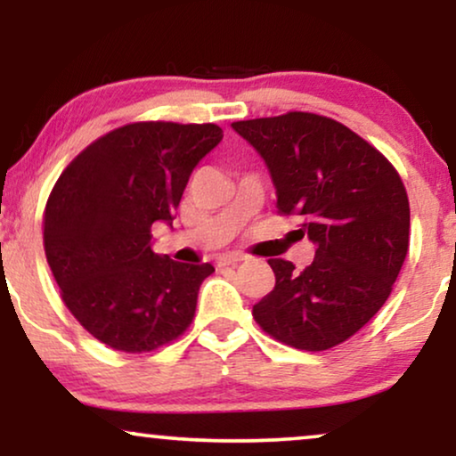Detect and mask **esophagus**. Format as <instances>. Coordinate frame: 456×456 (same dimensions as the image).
Listing matches in <instances>:
<instances>
[{
  "instance_id": "esophagus-1",
  "label": "esophagus",
  "mask_w": 456,
  "mask_h": 456,
  "mask_svg": "<svg viewBox=\"0 0 456 456\" xmlns=\"http://www.w3.org/2000/svg\"><path fill=\"white\" fill-rule=\"evenodd\" d=\"M245 259V255L240 253H228V255H220L217 257V267H228V265H236Z\"/></svg>"
}]
</instances>
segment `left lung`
<instances>
[{"label": "left lung", "instance_id": "left-lung-1", "mask_svg": "<svg viewBox=\"0 0 456 456\" xmlns=\"http://www.w3.org/2000/svg\"><path fill=\"white\" fill-rule=\"evenodd\" d=\"M265 159L280 216L315 242L303 272L270 259L276 286L253 317L298 351H328L359 332L390 297L409 251L411 211L396 167L332 118L289 111L232 122Z\"/></svg>", "mask_w": 456, "mask_h": 456}]
</instances>
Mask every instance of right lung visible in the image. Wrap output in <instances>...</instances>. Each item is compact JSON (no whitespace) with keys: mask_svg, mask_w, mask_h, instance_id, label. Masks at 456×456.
<instances>
[{"mask_svg":"<svg viewBox=\"0 0 456 456\" xmlns=\"http://www.w3.org/2000/svg\"><path fill=\"white\" fill-rule=\"evenodd\" d=\"M222 136L217 124H126L83 149L49 192L43 245L61 301L114 351H155L191 326L216 270L153 253L151 226L172 224L191 172Z\"/></svg>","mask_w":456,"mask_h":456,"instance_id":"1","label":"right lung"}]
</instances>
